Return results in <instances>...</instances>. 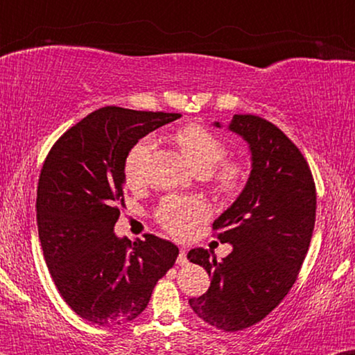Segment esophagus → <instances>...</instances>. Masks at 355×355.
<instances>
[{"mask_svg":"<svg viewBox=\"0 0 355 355\" xmlns=\"http://www.w3.org/2000/svg\"><path fill=\"white\" fill-rule=\"evenodd\" d=\"M186 254H187V249H186V248L179 249V256H178V264H179V266H184L186 262H187Z\"/></svg>","mask_w":355,"mask_h":355,"instance_id":"esophagus-1","label":"esophagus"}]
</instances>
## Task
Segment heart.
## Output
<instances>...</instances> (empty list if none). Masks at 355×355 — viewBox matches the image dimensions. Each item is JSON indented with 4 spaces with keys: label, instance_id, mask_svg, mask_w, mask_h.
Returning a JSON list of instances; mask_svg holds the SVG:
<instances>
[{
    "label": "heart",
    "instance_id": "heart-1",
    "mask_svg": "<svg viewBox=\"0 0 355 355\" xmlns=\"http://www.w3.org/2000/svg\"><path fill=\"white\" fill-rule=\"evenodd\" d=\"M176 143L198 173L206 174L220 191H232L243 182L245 168L241 161L224 159L227 144L223 137L201 124L179 129ZM154 148L153 137H143L129 149L124 159V179L129 187H139L146 181V166ZM211 214L209 204L199 196H168L157 204L156 220L176 237L193 234L201 220Z\"/></svg>",
    "mask_w": 355,
    "mask_h": 355
}]
</instances>
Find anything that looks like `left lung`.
<instances>
[{
  "mask_svg": "<svg viewBox=\"0 0 355 355\" xmlns=\"http://www.w3.org/2000/svg\"><path fill=\"white\" fill-rule=\"evenodd\" d=\"M229 129L248 141L252 156L243 193L212 224L232 252L216 261L199 248L187 259L211 277L207 293L189 306L209 326L237 332L264 319L294 286L309 251L318 196L306 157L276 124L234 114Z\"/></svg>",
  "mask_w": 355,
  "mask_h": 355,
  "instance_id": "obj_1",
  "label": "left lung"
}]
</instances>
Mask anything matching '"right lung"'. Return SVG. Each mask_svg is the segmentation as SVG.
I'll list each match as a JSON object with an SVG mask.
<instances>
[{"label":"right lung","mask_w":355,"mask_h":355,"mask_svg":"<svg viewBox=\"0 0 355 355\" xmlns=\"http://www.w3.org/2000/svg\"><path fill=\"white\" fill-rule=\"evenodd\" d=\"M178 112L106 106L62 135L37 182L36 219L44 261L79 318L114 327L148 307L179 249L153 234L135 243L112 232L124 206V159L141 137Z\"/></svg>","instance_id":"right-lung-1"}]
</instances>
